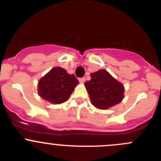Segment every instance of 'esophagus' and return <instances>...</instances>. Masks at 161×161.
I'll use <instances>...</instances> for the list:
<instances>
[{
    "label": "esophagus",
    "mask_w": 161,
    "mask_h": 161,
    "mask_svg": "<svg viewBox=\"0 0 161 161\" xmlns=\"http://www.w3.org/2000/svg\"><path fill=\"white\" fill-rule=\"evenodd\" d=\"M79 81L80 82V83H84V82L85 81V77H80V78H79Z\"/></svg>",
    "instance_id": "1"
}]
</instances>
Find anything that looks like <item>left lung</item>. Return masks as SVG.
<instances>
[{"mask_svg": "<svg viewBox=\"0 0 161 161\" xmlns=\"http://www.w3.org/2000/svg\"><path fill=\"white\" fill-rule=\"evenodd\" d=\"M91 80L85 83L92 104L99 109H108L123 98V85L105 69L90 74Z\"/></svg>", "mask_w": 161, "mask_h": 161, "instance_id": "1", "label": "left lung"}]
</instances>
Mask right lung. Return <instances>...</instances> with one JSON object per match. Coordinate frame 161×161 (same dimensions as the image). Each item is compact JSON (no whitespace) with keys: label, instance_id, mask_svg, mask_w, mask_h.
<instances>
[{"label":"right lung","instance_id":"right-lung-1","mask_svg":"<svg viewBox=\"0 0 161 161\" xmlns=\"http://www.w3.org/2000/svg\"><path fill=\"white\" fill-rule=\"evenodd\" d=\"M79 83L73 74H68L62 68H53L38 82V93L43 99L53 104L67 101Z\"/></svg>","mask_w":161,"mask_h":161}]
</instances>
